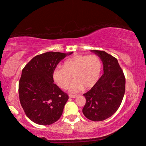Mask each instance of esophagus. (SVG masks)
I'll return each instance as SVG.
<instances>
[{
	"instance_id": "1",
	"label": "esophagus",
	"mask_w": 146,
	"mask_h": 146,
	"mask_svg": "<svg viewBox=\"0 0 146 146\" xmlns=\"http://www.w3.org/2000/svg\"><path fill=\"white\" fill-rule=\"evenodd\" d=\"M69 97H70L71 98H75L77 97V95H72V94H70L69 95Z\"/></svg>"
}]
</instances>
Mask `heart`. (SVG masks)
Segmentation results:
<instances>
[{
	"mask_svg": "<svg viewBox=\"0 0 146 146\" xmlns=\"http://www.w3.org/2000/svg\"><path fill=\"white\" fill-rule=\"evenodd\" d=\"M103 62L98 55L78 54L64 62L63 68L58 67L53 71V78L62 89H67L72 79H75L71 91L77 92L94 87L100 78Z\"/></svg>",
	"mask_w": 146,
	"mask_h": 146,
	"instance_id": "heart-1",
	"label": "heart"
}]
</instances>
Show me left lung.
<instances>
[{
    "mask_svg": "<svg viewBox=\"0 0 146 146\" xmlns=\"http://www.w3.org/2000/svg\"><path fill=\"white\" fill-rule=\"evenodd\" d=\"M101 58L104 73L96 84L83 94L86 104L82 112L90 120L103 121L114 114L123 100L125 77L117 60L103 50H92Z\"/></svg>",
    "mask_w": 146,
    "mask_h": 146,
    "instance_id": "obj_1",
    "label": "left lung"
}]
</instances>
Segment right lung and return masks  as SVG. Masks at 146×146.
<instances>
[{
    "mask_svg": "<svg viewBox=\"0 0 146 146\" xmlns=\"http://www.w3.org/2000/svg\"><path fill=\"white\" fill-rule=\"evenodd\" d=\"M66 56L65 53L47 52L34 56L23 69L19 100L25 114L34 123L48 125L61 117L69 96L53 83L52 74Z\"/></svg>",
    "mask_w": 146,
    "mask_h": 146,
    "instance_id": "add662e5",
    "label": "right lung"
}]
</instances>
